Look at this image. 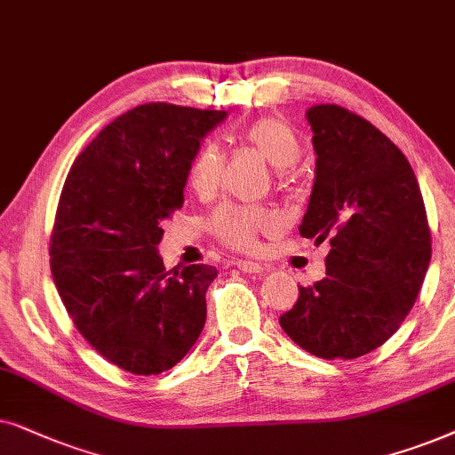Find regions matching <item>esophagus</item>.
I'll use <instances>...</instances> for the list:
<instances>
[{"mask_svg":"<svg viewBox=\"0 0 455 455\" xmlns=\"http://www.w3.org/2000/svg\"><path fill=\"white\" fill-rule=\"evenodd\" d=\"M237 268H239L241 272H245V275H259V272L266 270L262 264L250 262V259H241V262L237 264Z\"/></svg>","mask_w":455,"mask_h":455,"instance_id":"1","label":"esophagus"}]
</instances>
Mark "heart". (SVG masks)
I'll use <instances>...</instances> for the list:
<instances>
[{"instance_id": "1", "label": "heart", "mask_w": 455, "mask_h": 455, "mask_svg": "<svg viewBox=\"0 0 455 455\" xmlns=\"http://www.w3.org/2000/svg\"><path fill=\"white\" fill-rule=\"evenodd\" d=\"M243 141L247 148L268 162L276 171H287L299 160L301 143L298 132L278 118H258L245 126ZM224 156L214 143H205L191 157L187 180L199 196H210L222 179ZM208 228L218 241L237 251L258 247L259 235L278 231V218L258 205H222L210 216Z\"/></svg>"}]
</instances>
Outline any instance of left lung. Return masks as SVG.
I'll return each mask as SVG.
<instances>
[{
	"instance_id": "8db88e82",
	"label": "left lung",
	"mask_w": 455,
	"mask_h": 455,
	"mask_svg": "<svg viewBox=\"0 0 455 455\" xmlns=\"http://www.w3.org/2000/svg\"><path fill=\"white\" fill-rule=\"evenodd\" d=\"M316 179L299 235L329 239L326 276L299 287L278 323L312 355L354 360L399 329L431 262L425 202L402 149L335 104L306 112Z\"/></svg>"
}]
</instances>
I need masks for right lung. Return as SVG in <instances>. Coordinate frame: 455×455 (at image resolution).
I'll use <instances>...</instances> for the list:
<instances>
[{"instance_id":"1","label":"right lung","mask_w":455,"mask_h":455,"mask_svg":"<svg viewBox=\"0 0 455 455\" xmlns=\"http://www.w3.org/2000/svg\"><path fill=\"white\" fill-rule=\"evenodd\" d=\"M224 118L164 101L137 106L104 126L66 177L50 241L53 283L84 341L126 372H164L202 335L218 272L166 270L157 243L185 202L199 141Z\"/></svg>"}]
</instances>
